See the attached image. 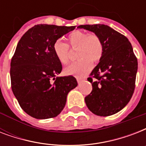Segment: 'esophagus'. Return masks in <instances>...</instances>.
Returning a JSON list of instances; mask_svg holds the SVG:
<instances>
[{
    "label": "esophagus",
    "mask_w": 146,
    "mask_h": 146,
    "mask_svg": "<svg viewBox=\"0 0 146 146\" xmlns=\"http://www.w3.org/2000/svg\"><path fill=\"white\" fill-rule=\"evenodd\" d=\"M76 80H77V82L79 84H81V82H82V80L81 78H76Z\"/></svg>",
    "instance_id": "obj_1"
}]
</instances>
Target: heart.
<instances>
[{
  "label": "heart",
  "instance_id": "heart-1",
  "mask_svg": "<svg viewBox=\"0 0 146 146\" xmlns=\"http://www.w3.org/2000/svg\"><path fill=\"white\" fill-rule=\"evenodd\" d=\"M70 46L72 49H77V58L80 61L69 65L64 70L66 75L82 77L92 67V62L97 63L102 58L104 47L101 38L93 33L82 31H74L67 36ZM53 50L57 60L62 64L69 62V46L61 40H57L53 45Z\"/></svg>",
  "mask_w": 146,
  "mask_h": 146
}]
</instances>
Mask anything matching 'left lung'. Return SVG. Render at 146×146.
Segmentation results:
<instances>
[{
    "instance_id": "obj_1",
    "label": "left lung",
    "mask_w": 146,
    "mask_h": 146,
    "mask_svg": "<svg viewBox=\"0 0 146 146\" xmlns=\"http://www.w3.org/2000/svg\"><path fill=\"white\" fill-rule=\"evenodd\" d=\"M77 28L95 33L104 47L99 63L88 78L92 90L85 98L86 104L98 116L114 114L128 104L135 89L138 62L133 47L127 37L104 24Z\"/></svg>"
}]
</instances>
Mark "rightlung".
Returning a JSON list of instances; mask_svg holds the SVG:
<instances>
[{"label":"right lung","instance_id":"right-lung-1","mask_svg":"<svg viewBox=\"0 0 146 146\" xmlns=\"http://www.w3.org/2000/svg\"><path fill=\"white\" fill-rule=\"evenodd\" d=\"M75 28L35 25L17 44L10 63L11 88L21 108L33 117H57L66 104L69 92L77 86L73 76H57L62 65L53 50L58 38Z\"/></svg>","mask_w":146,"mask_h":146}]
</instances>
